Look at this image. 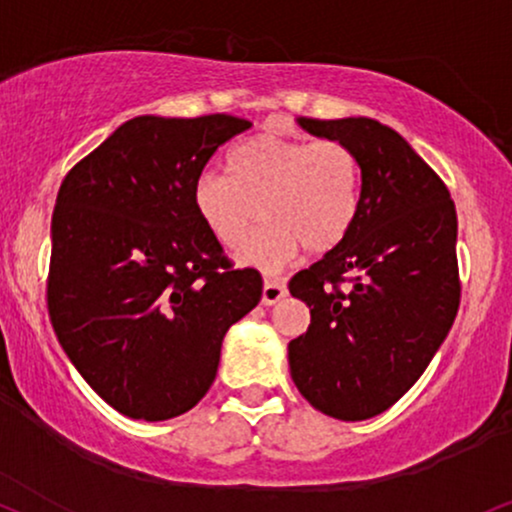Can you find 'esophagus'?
Segmentation results:
<instances>
[{
  "label": "esophagus",
  "instance_id": "1",
  "mask_svg": "<svg viewBox=\"0 0 512 512\" xmlns=\"http://www.w3.org/2000/svg\"><path fill=\"white\" fill-rule=\"evenodd\" d=\"M282 296H287L285 282H280V280H266V282H263V296H261L263 306H275L277 301L282 299Z\"/></svg>",
  "mask_w": 512,
  "mask_h": 512
}]
</instances>
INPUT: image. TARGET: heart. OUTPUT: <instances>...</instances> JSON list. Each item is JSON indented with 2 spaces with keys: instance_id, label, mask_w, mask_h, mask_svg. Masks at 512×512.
Returning <instances> with one entry per match:
<instances>
[{
  "instance_id": "1",
  "label": "heart",
  "mask_w": 512,
  "mask_h": 512,
  "mask_svg": "<svg viewBox=\"0 0 512 512\" xmlns=\"http://www.w3.org/2000/svg\"><path fill=\"white\" fill-rule=\"evenodd\" d=\"M230 175L206 170L194 182V208L206 230L227 249H239L269 220L239 261L280 268L306 246L327 254L349 237L361 211L363 166L342 140L261 135L239 142L227 156Z\"/></svg>"
}]
</instances>
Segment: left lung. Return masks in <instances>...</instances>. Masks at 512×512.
Returning <instances> with one entry per match:
<instances>
[{"label":"left lung","mask_w":512,"mask_h":512,"mask_svg":"<svg viewBox=\"0 0 512 512\" xmlns=\"http://www.w3.org/2000/svg\"><path fill=\"white\" fill-rule=\"evenodd\" d=\"M299 123L353 147L363 187L349 237L289 280L311 308L306 334L289 342V370L320 413L368 420L418 382L456 320V204L389 125L363 116Z\"/></svg>","instance_id":"obj_1"}]
</instances>
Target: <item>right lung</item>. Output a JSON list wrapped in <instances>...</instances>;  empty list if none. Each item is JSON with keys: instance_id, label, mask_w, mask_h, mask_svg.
Masks as SVG:
<instances>
[{"instance_id": "1", "label": "right lung", "mask_w": 512, "mask_h": 512, "mask_svg": "<svg viewBox=\"0 0 512 512\" xmlns=\"http://www.w3.org/2000/svg\"><path fill=\"white\" fill-rule=\"evenodd\" d=\"M244 118L137 116L63 178L52 216L49 320L85 382L132 420L204 399L225 332L261 301L194 208V182Z\"/></svg>"}]
</instances>
